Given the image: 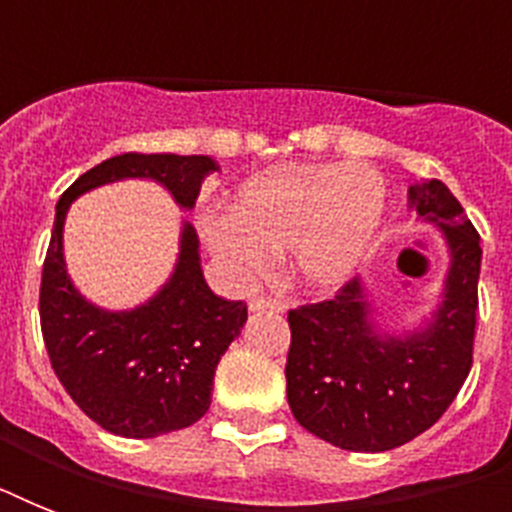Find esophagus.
Instances as JSON below:
<instances>
[{
  "mask_svg": "<svg viewBox=\"0 0 512 512\" xmlns=\"http://www.w3.org/2000/svg\"><path fill=\"white\" fill-rule=\"evenodd\" d=\"M284 305L279 300H271V297H252L249 300V311H276L279 313Z\"/></svg>",
  "mask_w": 512,
  "mask_h": 512,
  "instance_id": "esophagus-1",
  "label": "esophagus"
}]
</instances>
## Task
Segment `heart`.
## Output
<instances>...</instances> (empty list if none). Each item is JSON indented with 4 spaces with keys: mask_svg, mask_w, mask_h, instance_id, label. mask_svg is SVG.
Listing matches in <instances>:
<instances>
[{
    "mask_svg": "<svg viewBox=\"0 0 512 512\" xmlns=\"http://www.w3.org/2000/svg\"><path fill=\"white\" fill-rule=\"evenodd\" d=\"M388 207L385 180L369 164H279L239 185L231 212L201 215L217 260L247 281L289 249L308 287H337L364 263Z\"/></svg>",
    "mask_w": 512,
    "mask_h": 512,
    "instance_id": "1",
    "label": "heart"
}]
</instances>
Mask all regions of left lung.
<instances>
[{
	"mask_svg": "<svg viewBox=\"0 0 512 512\" xmlns=\"http://www.w3.org/2000/svg\"><path fill=\"white\" fill-rule=\"evenodd\" d=\"M409 207L441 228L452 257L444 300L422 327L380 332L358 276L332 300L289 311V409L308 433L348 452H388L425 433L473 366L481 236L441 180L409 185Z\"/></svg>",
	"mask_w": 512,
	"mask_h": 512,
	"instance_id": "left-lung-1",
	"label": "left lung"
}]
</instances>
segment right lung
<instances>
[{"label": "right lung", "mask_w": 512, "mask_h": 512, "mask_svg": "<svg viewBox=\"0 0 512 512\" xmlns=\"http://www.w3.org/2000/svg\"><path fill=\"white\" fill-rule=\"evenodd\" d=\"M215 170L209 156L122 154L84 172L55 207L39 289L44 345L68 396L114 436L154 438L201 420L220 356L247 321V303L223 300L207 287L199 236L185 223L175 271L148 303L132 311L92 305L66 271L68 207L98 185L148 177L172 193L177 207L191 209Z\"/></svg>", "instance_id": "add662e5"}]
</instances>
